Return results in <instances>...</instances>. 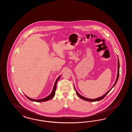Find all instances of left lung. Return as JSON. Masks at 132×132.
I'll list each match as a JSON object with an SVG mask.
<instances>
[{"instance_id":"obj_1","label":"left lung","mask_w":132,"mask_h":132,"mask_svg":"<svg viewBox=\"0 0 132 132\" xmlns=\"http://www.w3.org/2000/svg\"><path fill=\"white\" fill-rule=\"evenodd\" d=\"M119 68H120V64H119V58H118V74H117V79H116V81H115V84H114V85H113V87H112V88H111L105 94H104L103 96H101L100 97H98V98H95V99H89V98H86V97H84V96H82L81 95H80V94H79L78 92H77V91L76 90V89H75H75L76 90V94H77L78 95V96L80 97V98H82V100H85V101H91V102H92V101H101V100H102V99H103L104 97H105V96L107 94H108L109 93V92L111 90V89L112 88L115 86V85H116V82H117V81H118V78H119Z\"/></svg>"}]
</instances>
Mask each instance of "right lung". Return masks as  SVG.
Masks as SVG:
<instances>
[{"instance_id": "1", "label": "right lung", "mask_w": 132, "mask_h": 132, "mask_svg": "<svg viewBox=\"0 0 132 132\" xmlns=\"http://www.w3.org/2000/svg\"><path fill=\"white\" fill-rule=\"evenodd\" d=\"M60 76H59V77L57 78L56 81H55V84H54V86L53 89V90H52V93H51V94H50V95H48V96H47L46 97H45V98H43V99H41V100H33V99H31V98H30L28 97V96H27L25 95L26 96V97H27V98H28L29 100L33 101H36V102H43V101H47L50 100H51V98H52L53 97V96H54V95H55V90H56V88L57 82V81L59 80V79H60Z\"/></svg>"}]
</instances>
